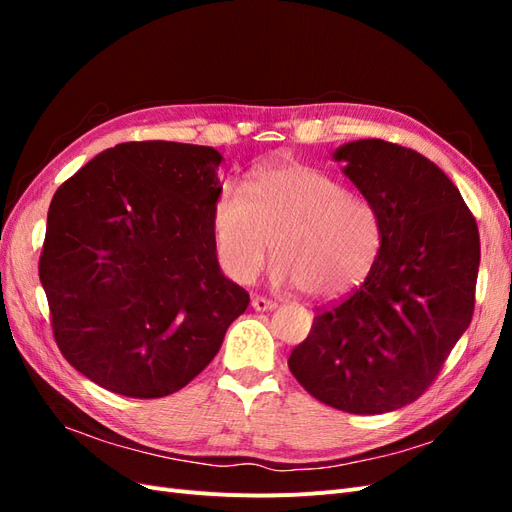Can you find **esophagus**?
<instances>
[{
  "mask_svg": "<svg viewBox=\"0 0 512 512\" xmlns=\"http://www.w3.org/2000/svg\"><path fill=\"white\" fill-rule=\"evenodd\" d=\"M252 307L256 309V312H267V309H273L275 307V301H271V299H267V297H256L252 299Z\"/></svg>",
  "mask_w": 512,
  "mask_h": 512,
  "instance_id": "1",
  "label": "esophagus"
}]
</instances>
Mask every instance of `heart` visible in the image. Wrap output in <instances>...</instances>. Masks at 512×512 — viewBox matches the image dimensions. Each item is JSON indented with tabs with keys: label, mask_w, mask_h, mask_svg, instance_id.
<instances>
[{
	"label": "heart",
	"mask_w": 512,
	"mask_h": 512,
	"mask_svg": "<svg viewBox=\"0 0 512 512\" xmlns=\"http://www.w3.org/2000/svg\"><path fill=\"white\" fill-rule=\"evenodd\" d=\"M209 218L215 256L232 282L254 280L271 241L275 282L316 301L361 286L382 250L376 207L305 164L260 168L245 188L222 183Z\"/></svg>",
	"instance_id": "b5f03b06"
}]
</instances>
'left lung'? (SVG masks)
Instances as JSON below:
<instances>
[{
    "mask_svg": "<svg viewBox=\"0 0 512 512\" xmlns=\"http://www.w3.org/2000/svg\"><path fill=\"white\" fill-rule=\"evenodd\" d=\"M335 160L376 207L382 250L359 288L316 309L288 367L322 404L382 414L421 397L470 327L478 226L455 183L421 153L367 138L339 147Z\"/></svg>",
    "mask_w": 512,
    "mask_h": 512,
    "instance_id": "obj_1",
    "label": "left lung"
}]
</instances>
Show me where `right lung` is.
Returning a JSON list of instances; mask_svg holds the SVG:
<instances>
[{
	"instance_id": "1",
	"label": "right lung",
	"mask_w": 512,
	"mask_h": 512,
	"mask_svg": "<svg viewBox=\"0 0 512 512\" xmlns=\"http://www.w3.org/2000/svg\"><path fill=\"white\" fill-rule=\"evenodd\" d=\"M220 164L213 147L134 141L57 188L40 282L57 348L102 389L134 399L177 393L250 305L213 247Z\"/></svg>"
}]
</instances>
